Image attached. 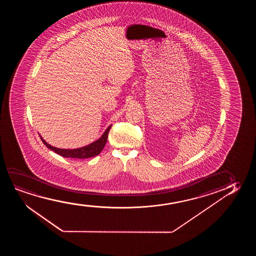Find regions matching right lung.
Instances as JSON below:
<instances>
[{"mask_svg":"<svg viewBox=\"0 0 256 256\" xmlns=\"http://www.w3.org/2000/svg\"><path fill=\"white\" fill-rule=\"evenodd\" d=\"M111 126H109L106 128L104 134H102V136L98 140L92 142V144H89L88 146L80 148H75V150H63V148L52 147L50 144H47L46 140L42 139V137H41V140H42L46 147L50 148V150L54 151L56 154L63 156V158H78V159L92 158V156H95L100 154L102 150L105 147L106 142L108 136L109 130L111 128Z\"/></svg>","mask_w":256,"mask_h":256,"instance_id":"right-lung-1","label":"right lung"}]
</instances>
